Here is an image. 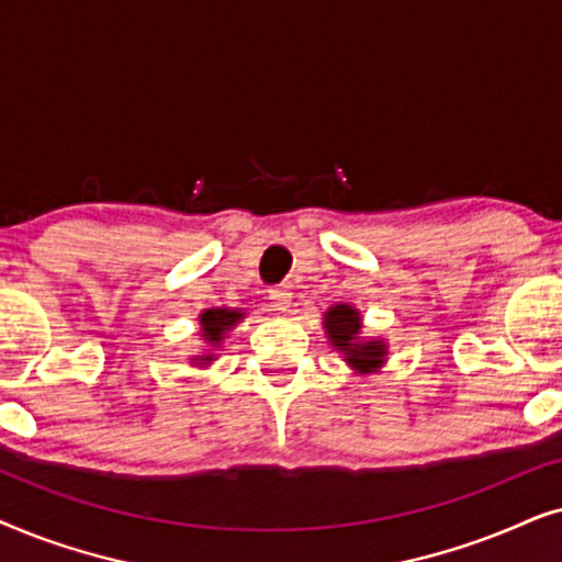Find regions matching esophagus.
<instances>
[{
    "label": "esophagus",
    "mask_w": 562,
    "mask_h": 562,
    "mask_svg": "<svg viewBox=\"0 0 562 562\" xmlns=\"http://www.w3.org/2000/svg\"><path fill=\"white\" fill-rule=\"evenodd\" d=\"M269 301H272L274 311L285 313L293 305V293H290V288H272L269 290Z\"/></svg>",
    "instance_id": "obj_1"
}]
</instances>
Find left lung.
I'll return each instance as SVG.
<instances>
[{"instance_id":"obj_1","label":"left lung","mask_w":562,"mask_h":562,"mask_svg":"<svg viewBox=\"0 0 562 562\" xmlns=\"http://www.w3.org/2000/svg\"><path fill=\"white\" fill-rule=\"evenodd\" d=\"M324 328L331 347L341 351L344 362L351 370L364 375V372H375L378 368H383L387 357V344L385 339H362L359 336L362 318H359L357 308H351L347 303H336L324 316Z\"/></svg>"}]
</instances>
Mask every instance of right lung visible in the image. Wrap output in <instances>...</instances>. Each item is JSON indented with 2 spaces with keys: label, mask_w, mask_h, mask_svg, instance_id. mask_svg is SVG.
Returning a JSON list of instances; mask_svg holds the SVG:
<instances>
[{
  "label": "right lung",
  "mask_w": 562,
  "mask_h": 562,
  "mask_svg": "<svg viewBox=\"0 0 562 562\" xmlns=\"http://www.w3.org/2000/svg\"><path fill=\"white\" fill-rule=\"evenodd\" d=\"M241 318H244V313H238V311L207 308L200 313V334H203L207 347H221V341L226 339V331H231V328H234ZM213 359H215L213 349H207L205 355H198L192 362L194 364H211Z\"/></svg>",
  "instance_id": "add662e5"
}]
</instances>
